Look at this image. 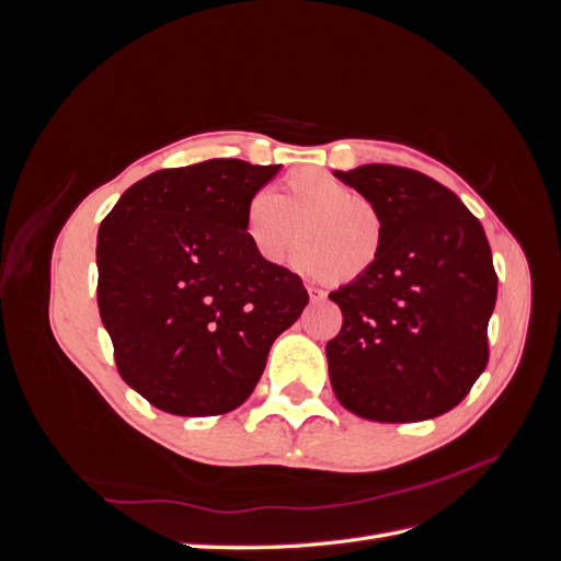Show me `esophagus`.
I'll use <instances>...</instances> for the list:
<instances>
[{
    "mask_svg": "<svg viewBox=\"0 0 561 561\" xmlns=\"http://www.w3.org/2000/svg\"><path fill=\"white\" fill-rule=\"evenodd\" d=\"M307 293H309L311 301H322V299L328 297V293H325V290H320V287H316V285H309V287H307Z\"/></svg>",
    "mask_w": 561,
    "mask_h": 561,
    "instance_id": "1",
    "label": "esophagus"
}]
</instances>
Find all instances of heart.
<instances>
[{
  "label": "heart",
  "mask_w": 561,
  "mask_h": 561,
  "mask_svg": "<svg viewBox=\"0 0 561 561\" xmlns=\"http://www.w3.org/2000/svg\"><path fill=\"white\" fill-rule=\"evenodd\" d=\"M297 227L295 266L316 280H360L386 245V219L375 203L318 168H297L278 182L276 196L260 192L245 206V239L271 266L285 262Z\"/></svg>",
  "instance_id": "obj_1"
}]
</instances>
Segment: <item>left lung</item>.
I'll list each match as a JSON object with an SVG mask.
<instances>
[{
    "label": "left lung",
    "mask_w": 561,
    "mask_h": 561,
    "mask_svg": "<svg viewBox=\"0 0 561 561\" xmlns=\"http://www.w3.org/2000/svg\"><path fill=\"white\" fill-rule=\"evenodd\" d=\"M334 178L386 219L377 266L330 295L344 316L325 346L334 396L381 423L445 414L489 360L499 278L480 219L410 168L367 163Z\"/></svg>",
    "instance_id": "obj_1"
}]
</instances>
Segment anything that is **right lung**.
Wrapping results in <instances>:
<instances>
[{
	"mask_svg": "<svg viewBox=\"0 0 561 561\" xmlns=\"http://www.w3.org/2000/svg\"><path fill=\"white\" fill-rule=\"evenodd\" d=\"M280 171L241 159L135 182L98 231V309L122 379L161 412L217 416L257 386L268 348L309 304L254 254L248 201Z\"/></svg>",
	"mask_w": 561,
	"mask_h": 561,
	"instance_id": "right-lung-1",
	"label": "right lung"
}]
</instances>
